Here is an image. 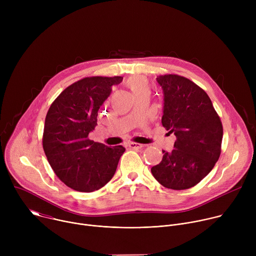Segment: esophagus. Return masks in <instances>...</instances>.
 I'll return each instance as SVG.
<instances>
[{
	"label": "esophagus",
	"mask_w": 256,
	"mask_h": 256,
	"mask_svg": "<svg viewBox=\"0 0 256 256\" xmlns=\"http://www.w3.org/2000/svg\"><path fill=\"white\" fill-rule=\"evenodd\" d=\"M128 146L132 149H142L144 147V144H138V142H130Z\"/></svg>",
	"instance_id": "obj_1"
}]
</instances>
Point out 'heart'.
Returning <instances> with one entry per match:
<instances>
[{"mask_svg": "<svg viewBox=\"0 0 256 256\" xmlns=\"http://www.w3.org/2000/svg\"><path fill=\"white\" fill-rule=\"evenodd\" d=\"M126 85L134 93L136 94L142 91H149V84L147 79L142 76H130L126 80Z\"/></svg>", "mask_w": 256, "mask_h": 256, "instance_id": "obj_1", "label": "heart"}]
</instances>
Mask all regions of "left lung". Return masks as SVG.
Wrapping results in <instances>:
<instances>
[{"mask_svg": "<svg viewBox=\"0 0 256 256\" xmlns=\"http://www.w3.org/2000/svg\"><path fill=\"white\" fill-rule=\"evenodd\" d=\"M162 124L174 134L171 152L163 151L162 161L151 172L164 188L188 190L204 179L221 155L223 126L208 94L186 77L162 75Z\"/></svg>", "mask_w": 256, "mask_h": 256, "instance_id": "8db88e82", "label": "left lung"}]
</instances>
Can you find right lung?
<instances>
[{
	"label": "right lung",
	"instance_id": "right-lung-1",
	"mask_svg": "<svg viewBox=\"0 0 256 256\" xmlns=\"http://www.w3.org/2000/svg\"><path fill=\"white\" fill-rule=\"evenodd\" d=\"M122 77H87L66 87L46 114L42 146L64 184L81 192L103 188L114 177L122 146L107 147L88 136L97 126L100 106Z\"/></svg>",
	"mask_w": 256,
	"mask_h": 256
}]
</instances>
